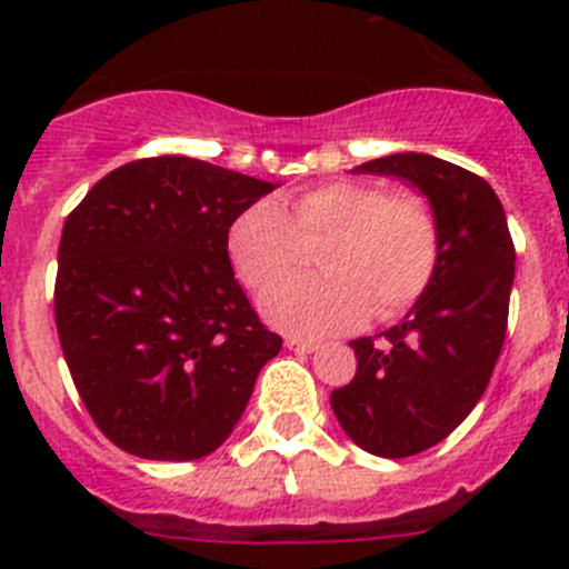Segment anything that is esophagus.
<instances>
[{
  "label": "esophagus",
  "instance_id": "1",
  "mask_svg": "<svg viewBox=\"0 0 569 569\" xmlns=\"http://www.w3.org/2000/svg\"><path fill=\"white\" fill-rule=\"evenodd\" d=\"M284 345H288V350H293V353H313L316 347V341H310V339H299V336H288V339H284Z\"/></svg>",
  "mask_w": 569,
  "mask_h": 569
}]
</instances>
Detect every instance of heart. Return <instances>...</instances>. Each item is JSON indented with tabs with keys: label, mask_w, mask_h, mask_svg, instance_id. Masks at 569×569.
Instances as JSON below:
<instances>
[{
	"label": "heart",
	"mask_w": 569,
	"mask_h": 569,
	"mask_svg": "<svg viewBox=\"0 0 569 569\" xmlns=\"http://www.w3.org/2000/svg\"><path fill=\"white\" fill-rule=\"evenodd\" d=\"M322 239V270L280 286L298 267L301 243ZM439 224L419 196H390L379 182L336 179L290 199H259L228 228V256L276 328L325 336L376 310L390 319L430 288L439 268Z\"/></svg>",
	"instance_id": "1"
}]
</instances>
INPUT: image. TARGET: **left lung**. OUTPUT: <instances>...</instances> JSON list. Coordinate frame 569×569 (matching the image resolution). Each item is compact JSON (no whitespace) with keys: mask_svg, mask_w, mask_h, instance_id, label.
I'll return each mask as SVG.
<instances>
[{"mask_svg":"<svg viewBox=\"0 0 569 569\" xmlns=\"http://www.w3.org/2000/svg\"><path fill=\"white\" fill-rule=\"evenodd\" d=\"M356 173L413 184L439 224V268L390 330L350 341L356 376L330 393L336 419L361 450L405 459L439 445L485 396L507 333L516 276L507 216L481 176L427 153H393Z\"/></svg>","mask_w":569,"mask_h":569,"instance_id":"obj_1","label":"left lung"}]
</instances>
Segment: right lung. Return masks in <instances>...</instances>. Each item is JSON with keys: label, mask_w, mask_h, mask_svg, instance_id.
Returning a JSON list of instances; mask_svg holds the SVG:
<instances>
[{"label": "right lung", "mask_w": 569, "mask_h": 569, "mask_svg": "<svg viewBox=\"0 0 569 569\" xmlns=\"http://www.w3.org/2000/svg\"><path fill=\"white\" fill-rule=\"evenodd\" d=\"M270 190L219 164L153 156L110 170L68 216L59 341L88 413L124 453H213L281 350L228 256L230 222Z\"/></svg>", "instance_id": "add662e5"}]
</instances>
